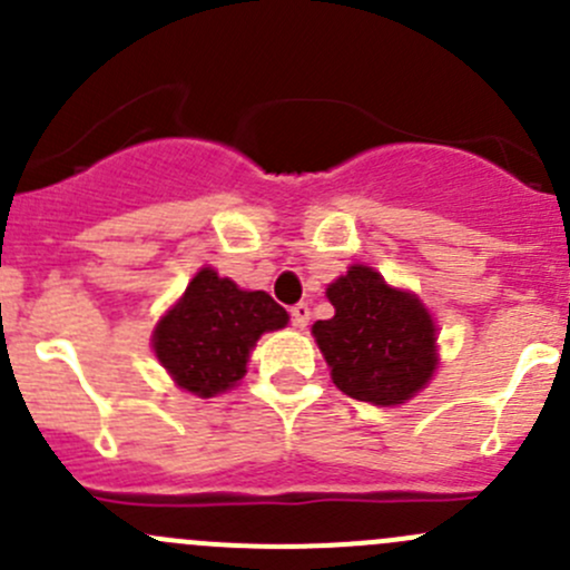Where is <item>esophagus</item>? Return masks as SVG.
Here are the masks:
<instances>
[{
	"label": "esophagus",
	"instance_id": "1",
	"mask_svg": "<svg viewBox=\"0 0 570 570\" xmlns=\"http://www.w3.org/2000/svg\"><path fill=\"white\" fill-rule=\"evenodd\" d=\"M292 314V325L295 327H306L308 320H312V308H308V303H297V306L289 308Z\"/></svg>",
	"mask_w": 570,
	"mask_h": 570
}]
</instances>
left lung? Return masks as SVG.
<instances>
[{
	"instance_id": "obj_1",
	"label": "left lung",
	"mask_w": 570,
	"mask_h": 570,
	"mask_svg": "<svg viewBox=\"0 0 570 570\" xmlns=\"http://www.w3.org/2000/svg\"><path fill=\"white\" fill-rule=\"evenodd\" d=\"M325 295L336 314L314 322L312 333L338 392L389 407L433 381L439 336L416 295L389 286L366 264H353Z\"/></svg>"
}]
</instances>
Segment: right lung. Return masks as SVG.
I'll return each mask as SVG.
<instances>
[{
  "mask_svg": "<svg viewBox=\"0 0 570 570\" xmlns=\"http://www.w3.org/2000/svg\"><path fill=\"white\" fill-rule=\"evenodd\" d=\"M286 322L289 314L267 292L239 289L232 278L204 267L157 322L151 344L178 389L215 396L243 381L258 336Z\"/></svg>",
  "mask_w": 570,
  "mask_h": 570,
  "instance_id": "1",
  "label": "right lung"
}]
</instances>
